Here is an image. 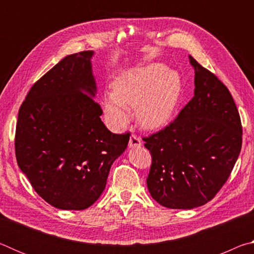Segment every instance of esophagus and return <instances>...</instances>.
<instances>
[{
	"label": "esophagus",
	"mask_w": 254,
	"mask_h": 254,
	"mask_svg": "<svg viewBox=\"0 0 254 254\" xmlns=\"http://www.w3.org/2000/svg\"><path fill=\"white\" fill-rule=\"evenodd\" d=\"M141 144H142V142H141L139 136H136L134 134H132L130 136V140H128V148H137L140 147Z\"/></svg>",
	"instance_id": "esophagus-1"
}]
</instances>
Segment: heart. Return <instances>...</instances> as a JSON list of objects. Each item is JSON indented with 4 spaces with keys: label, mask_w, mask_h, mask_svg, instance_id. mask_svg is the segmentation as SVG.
<instances>
[{
    "label": "heart",
    "mask_w": 254,
    "mask_h": 254,
    "mask_svg": "<svg viewBox=\"0 0 254 254\" xmlns=\"http://www.w3.org/2000/svg\"><path fill=\"white\" fill-rule=\"evenodd\" d=\"M182 93V79L176 71L160 64L135 68L119 77L114 91L104 95V112L117 127L128 121V109L145 128L165 126L174 114Z\"/></svg>",
    "instance_id": "heart-1"
}]
</instances>
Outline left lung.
I'll use <instances>...</instances> for the list:
<instances>
[{
  "instance_id": "obj_1",
  "label": "left lung",
  "mask_w": 254,
  "mask_h": 254,
  "mask_svg": "<svg viewBox=\"0 0 254 254\" xmlns=\"http://www.w3.org/2000/svg\"><path fill=\"white\" fill-rule=\"evenodd\" d=\"M194 97L168 127L149 137L150 195L173 209H191L217 194L242 147V126L226 86L189 56Z\"/></svg>"
}]
</instances>
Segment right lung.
<instances>
[{"label":"right lung","instance_id":"right-lung-1","mask_svg":"<svg viewBox=\"0 0 254 254\" xmlns=\"http://www.w3.org/2000/svg\"><path fill=\"white\" fill-rule=\"evenodd\" d=\"M93 56L89 50L63 58L32 86L19 110V168L37 194L59 209L95 203L130 139L102 122Z\"/></svg>","mask_w":254,"mask_h":254}]
</instances>
